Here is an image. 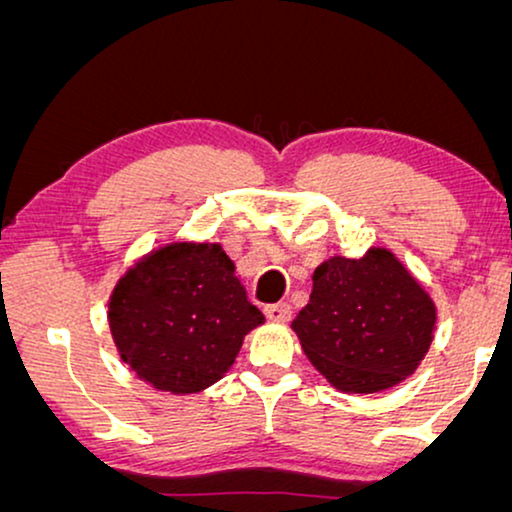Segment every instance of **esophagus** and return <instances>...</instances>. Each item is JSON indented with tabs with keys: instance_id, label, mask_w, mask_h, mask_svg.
Listing matches in <instances>:
<instances>
[{
	"instance_id": "1",
	"label": "esophagus",
	"mask_w": 512,
	"mask_h": 512,
	"mask_svg": "<svg viewBox=\"0 0 512 512\" xmlns=\"http://www.w3.org/2000/svg\"><path fill=\"white\" fill-rule=\"evenodd\" d=\"M265 317H268L270 321H289L291 319V305L289 303L265 305Z\"/></svg>"
}]
</instances>
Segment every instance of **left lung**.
I'll list each match as a JSON object with an SVG mask.
<instances>
[{
  "instance_id": "1",
  "label": "left lung",
  "mask_w": 512,
  "mask_h": 512,
  "mask_svg": "<svg viewBox=\"0 0 512 512\" xmlns=\"http://www.w3.org/2000/svg\"><path fill=\"white\" fill-rule=\"evenodd\" d=\"M291 328L335 389L377 394L415 373L429 352L436 305L391 251L370 249L321 263Z\"/></svg>"
}]
</instances>
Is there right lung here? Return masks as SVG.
Masks as SVG:
<instances>
[{"label":"right lung","instance_id":"right-lung-1","mask_svg":"<svg viewBox=\"0 0 512 512\" xmlns=\"http://www.w3.org/2000/svg\"><path fill=\"white\" fill-rule=\"evenodd\" d=\"M265 317L247 300L221 244L174 242L118 279L109 328L139 380L170 394H198L235 363L244 335Z\"/></svg>","mask_w":512,"mask_h":512}]
</instances>
